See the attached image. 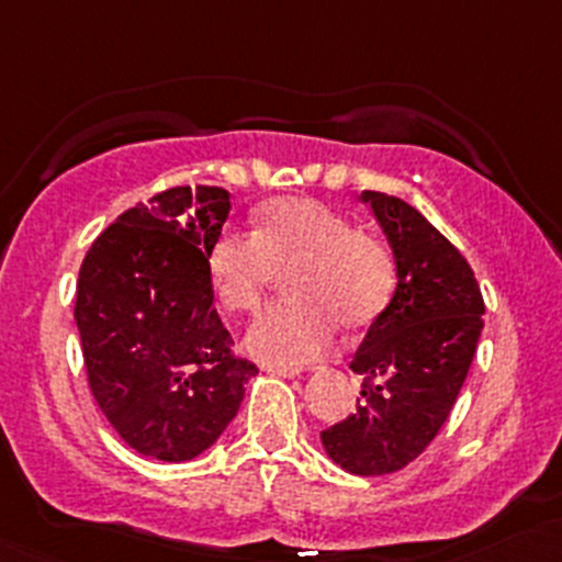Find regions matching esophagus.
<instances>
[{
  "label": "esophagus",
  "instance_id": "esophagus-1",
  "mask_svg": "<svg viewBox=\"0 0 562 562\" xmlns=\"http://www.w3.org/2000/svg\"><path fill=\"white\" fill-rule=\"evenodd\" d=\"M263 372H269V375H277V378H296L299 372L291 370V367H274V364H263L260 367Z\"/></svg>",
  "mask_w": 562,
  "mask_h": 562
}]
</instances>
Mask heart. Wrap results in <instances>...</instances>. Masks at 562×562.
<instances>
[{
  "label": "heart",
  "mask_w": 562,
  "mask_h": 562,
  "mask_svg": "<svg viewBox=\"0 0 562 562\" xmlns=\"http://www.w3.org/2000/svg\"><path fill=\"white\" fill-rule=\"evenodd\" d=\"M214 291L234 313L260 304L277 269L291 299L271 304L249 326L252 356L274 367H304L334 342L337 321L361 326L381 313L394 280L389 249L350 217L313 198H280L260 209L258 231L228 228L206 252Z\"/></svg>",
  "instance_id": "b5f03b06"
}]
</instances>
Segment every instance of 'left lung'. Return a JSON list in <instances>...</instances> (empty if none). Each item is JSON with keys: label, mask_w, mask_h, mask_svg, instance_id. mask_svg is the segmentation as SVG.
<instances>
[{"label": "left lung", "mask_w": 562, "mask_h": 562, "mask_svg": "<svg viewBox=\"0 0 562 562\" xmlns=\"http://www.w3.org/2000/svg\"><path fill=\"white\" fill-rule=\"evenodd\" d=\"M396 266L394 296L356 348V413L323 429L328 459L353 475L396 473L449 418L484 328V299L462 252L418 209L364 190Z\"/></svg>", "instance_id": "8db88e82"}]
</instances>
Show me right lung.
Returning <instances> with one entry per match:
<instances>
[{
	"label": "right lung",
	"mask_w": 562,
	"mask_h": 562,
	"mask_svg": "<svg viewBox=\"0 0 562 562\" xmlns=\"http://www.w3.org/2000/svg\"><path fill=\"white\" fill-rule=\"evenodd\" d=\"M231 192L173 187L127 209L78 271L76 326L89 389L138 454L187 462L217 443L255 364L231 353L206 252Z\"/></svg>",
	"instance_id": "obj_1"
}]
</instances>
